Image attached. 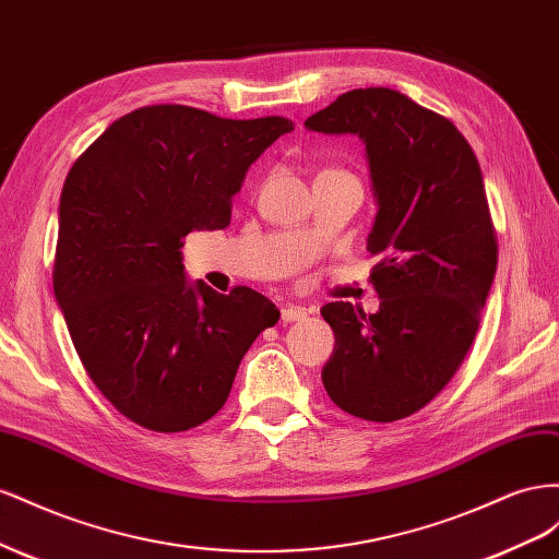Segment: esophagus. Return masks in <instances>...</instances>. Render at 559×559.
<instances>
[{"label":"esophagus","mask_w":559,"mask_h":559,"mask_svg":"<svg viewBox=\"0 0 559 559\" xmlns=\"http://www.w3.org/2000/svg\"><path fill=\"white\" fill-rule=\"evenodd\" d=\"M307 309L305 307H295V305H285L281 309V321L283 323H295V321H305Z\"/></svg>","instance_id":"34e87169"}]
</instances>
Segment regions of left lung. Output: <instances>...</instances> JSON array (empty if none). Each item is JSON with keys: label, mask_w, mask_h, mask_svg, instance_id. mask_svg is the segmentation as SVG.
<instances>
[{"label": "left lung", "mask_w": 559, "mask_h": 559, "mask_svg": "<svg viewBox=\"0 0 559 559\" xmlns=\"http://www.w3.org/2000/svg\"><path fill=\"white\" fill-rule=\"evenodd\" d=\"M305 126L365 142L379 205L368 250L381 258L370 274L381 307L321 309L334 332L323 386L354 417L405 419L466 358L497 274L480 164L450 119L391 88L342 93Z\"/></svg>", "instance_id": "obj_1"}]
</instances>
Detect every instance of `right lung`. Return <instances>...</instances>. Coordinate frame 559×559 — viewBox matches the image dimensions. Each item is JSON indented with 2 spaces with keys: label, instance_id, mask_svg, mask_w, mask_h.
Listing matches in <instances>:
<instances>
[{
  "label": "right lung",
  "instance_id": "right-lung-1",
  "mask_svg": "<svg viewBox=\"0 0 559 559\" xmlns=\"http://www.w3.org/2000/svg\"><path fill=\"white\" fill-rule=\"evenodd\" d=\"M293 129L152 105L107 126L70 168L53 293L88 377L126 419L158 433L209 421L250 344L278 323L246 285L189 283L180 248L189 231L229 227L248 168Z\"/></svg>",
  "mask_w": 559,
  "mask_h": 559
}]
</instances>
